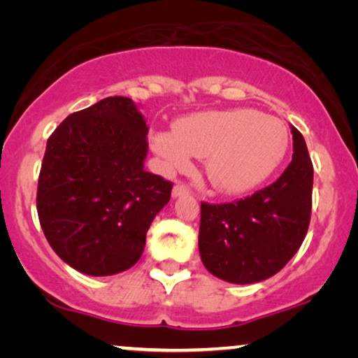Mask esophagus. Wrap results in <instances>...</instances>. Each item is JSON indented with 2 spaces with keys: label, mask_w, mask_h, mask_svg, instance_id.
<instances>
[{
  "label": "esophagus",
  "mask_w": 358,
  "mask_h": 358,
  "mask_svg": "<svg viewBox=\"0 0 358 358\" xmlns=\"http://www.w3.org/2000/svg\"><path fill=\"white\" fill-rule=\"evenodd\" d=\"M190 194V189L187 187L185 184H180L178 182L173 187V199H178V197H182V195H189Z\"/></svg>",
  "instance_id": "1"
}]
</instances>
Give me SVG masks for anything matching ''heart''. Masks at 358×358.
<instances>
[{
	"label": "heart",
	"mask_w": 358,
	"mask_h": 358,
	"mask_svg": "<svg viewBox=\"0 0 358 358\" xmlns=\"http://www.w3.org/2000/svg\"><path fill=\"white\" fill-rule=\"evenodd\" d=\"M290 143L287 125L249 107L205 110L156 130L150 145L164 173L185 171L190 156L205 158V174L218 192L241 195L271 178Z\"/></svg>",
	"instance_id": "heart-1"
}]
</instances>
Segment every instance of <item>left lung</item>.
<instances>
[{
  "instance_id": "1",
  "label": "left lung",
  "mask_w": 358,
  "mask_h": 358,
  "mask_svg": "<svg viewBox=\"0 0 358 358\" xmlns=\"http://www.w3.org/2000/svg\"><path fill=\"white\" fill-rule=\"evenodd\" d=\"M292 135V163L275 182L233 203L202 202L199 251L212 275L238 285L262 282L300 249L310 227L313 164L293 125Z\"/></svg>"
}]
</instances>
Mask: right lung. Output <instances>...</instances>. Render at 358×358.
Listing matches in <instances>:
<instances>
[{
  "label": "right lung",
  "instance_id": "right-lung-1",
  "mask_svg": "<svg viewBox=\"0 0 358 358\" xmlns=\"http://www.w3.org/2000/svg\"><path fill=\"white\" fill-rule=\"evenodd\" d=\"M148 125L129 97L68 115L47 141L37 213L48 244L78 272L114 275L138 262L173 184L145 171Z\"/></svg>",
  "mask_w": 358,
  "mask_h": 358
}]
</instances>
